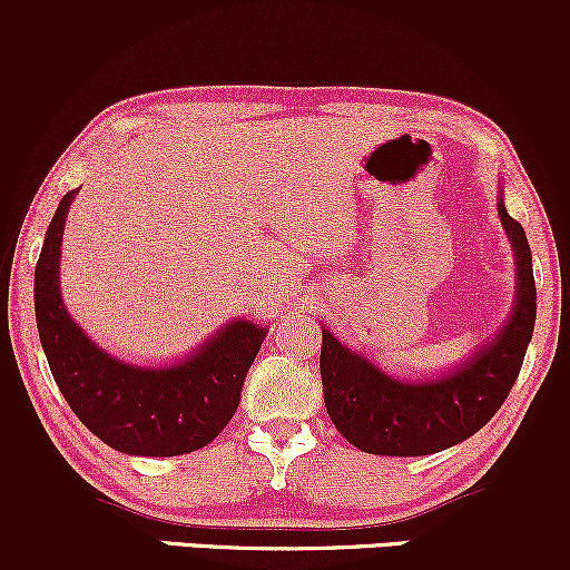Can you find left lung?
I'll list each match as a JSON object with an SVG mask.
<instances>
[{
  "label": "left lung",
  "mask_w": 570,
  "mask_h": 570,
  "mask_svg": "<svg viewBox=\"0 0 570 570\" xmlns=\"http://www.w3.org/2000/svg\"><path fill=\"white\" fill-rule=\"evenodd\" d=\"M499 217L514 252V305L472 356L434 377H399L322 326V383L332 423L353 448L372 455H431L469 440L499 412L520 375L533 337L535 281L525 230L503 206Z\"/></svg>",
  "instance_id": "obj_1"
}]
</instances>
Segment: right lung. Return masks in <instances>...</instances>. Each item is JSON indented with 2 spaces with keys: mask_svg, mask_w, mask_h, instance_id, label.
Instances as JSON below:
<instances>
[{
  "mask_svg": "<svg viewBox=\"0 0 570 570\" xmlns=\"http://www.w3.org/2000/svg\"><path fill=\"white\" fill-rule=\"evenodd\" d=\"M77 189L58 203L35 271L39 343L75 415L126 455L171 458L206 448L230 423L246 372L267 335L235 318L185 358L160 367L117 358L90 340L61 297V240Z\"/></svg>",
  "mask_w": 570,
  "mask_h": 570,
  "instance_id": "obj_1",
  "label": "right lung"
}]
</instances>
